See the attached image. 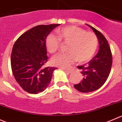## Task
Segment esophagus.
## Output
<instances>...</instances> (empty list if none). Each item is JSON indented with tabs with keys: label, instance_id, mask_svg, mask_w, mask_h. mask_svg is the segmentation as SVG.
<instances>
[{
	"label": "esophagus",
	"instance_id": "34e87169",
	"mask_svg": "<svg viewBox=\"0 0 122 122\" xmlns=\"http://www.w3.org/2000/svg\"><path fill=\"white\" fill-rule=\"evenodd\" d=\"M64 71H65V72H66V73H67V74H69V73H71V71H70L69 69H64Z\"/></svg>",
	"mask_w": 122,
	"mask_h": 122
}]
</instances>
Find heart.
<instances>
[{
    "label": "heart",
    "instance_id": "b5f03b06",
    "mask_svg": "<svg viewBox=\"0 0 122 122\" xmlns=\"http://www.w3.org/2000/svg\"><path fill=\"white\" fill-rule=\"evenodd\" d=\"M57 37L49 34L45 40L47 50L50 53L59 51L61 43L67 44V53L61 54L51 59L53 65L62 68L69 67L73 61L84 63L91 59L98 45L97 36L92 32L75 26H68L59 28L56 31Z\"/></svg>",
    "mask_w": 122,
    "mask_h": 122
}]
</instances>
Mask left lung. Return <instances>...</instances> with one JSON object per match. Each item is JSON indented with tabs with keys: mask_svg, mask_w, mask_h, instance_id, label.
<instances>
[{
	"mask_svg": "<svg viewBox=\"0 0 122 122\" xmlns=\"http://www.w3.org/2000/svg\"><path fill=\"white\" fill-rule=\"evenodd\" d=\"M87 25L97 36L100 47L98 53L91 61L85 65L78 66L84 78L81 82L74 85V87L79 92L86 93L98 90L106 82L112 65V55L107 40L100 31Z\"/></svg>",
	"mask_w": 122,
	"mask_h": 122,
	"instance_id": "1",
	"label": "left lung"
}]
</instances>
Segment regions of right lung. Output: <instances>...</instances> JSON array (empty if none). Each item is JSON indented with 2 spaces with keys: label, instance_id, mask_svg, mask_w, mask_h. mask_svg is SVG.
Instances as JSON below:
<instances>
[{
  "label": "right lung",
  "instance_id": "obj_1",
  "mask_svg": "<svg viewBox=\"0 0 122 122\" xmlns=\"http://www.w3.org/2000/svg\"><path fill=\"white\" fill-rule=\"evenodd\" d=\"M59 25L34 26L22 34L13 46L10 58L13 75L20 87L28 93L43 92L51 81L56 68L43 66L48 60L45 40Z\"/></svg>",
  "mask_w": 122,
  "mask_h": 122
}]
</instances>
